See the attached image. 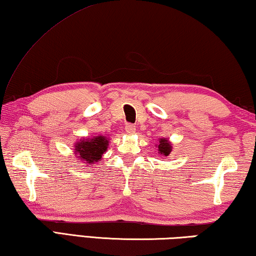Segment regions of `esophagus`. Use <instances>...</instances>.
Instances as JSON below:
<instances>
[{"label": "esophagus", "mask_w": 256, "mask_h": 256, "mask_svg": "<svg viewBox=\"0 0 256 256\" xmlns=\"http://www.w3.org/2000/svg\"><path fill=\"white\" fill-rule=\"evenodd\" d=\"M125 131H126L128 133H134L136 132V125L128 123L126 125H125Z\"/></svg>", "instance_id": "esophagus-1"}]
</instances>
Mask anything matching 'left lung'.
<instances>
[{"label": "left lung", "mask_w": 256, "mask_h": 256, "mask_svg": "<svg viewBox=\"0 0 256 256\" xmlns=\"http://www.w3.org/2000/svg\"><path fill=\"white\" fill-rule=\"evenodd\" d=\"M158 150L162 154L168 156L172 151V146L170 144V142H168V140H166V138H160Z\"/></svg>", "instance_id": "8db88e82"}]
</instances>
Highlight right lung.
<instances>
[{"instance_id": "add662e5", "label": "right lung", "mask_w": 256, "mask_h": 256, "mask_svg": "<svg viewBox=\"0 0 256 256\" xmlns=\"http://www.w3.org/2000/svg\"><path fill=\"white\" fill-rule=\"evenodd\" d=\"M107 138L102 136H98L78 142L76 150L80 160H84L89 164H94L100 160L102 156L107 150Z\"/></svg>"}]
</instances>
